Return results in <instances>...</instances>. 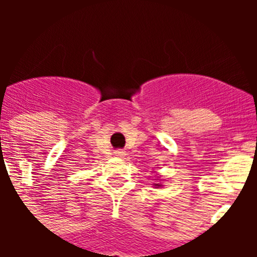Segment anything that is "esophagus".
Wrapping results in <instances>:
<instances>
[{
    "instance_id": "1",
    "label": "esophagus",
    "mask_w": 257,
    "mask_h": 257,
    "mask_svg": "<svg viewBox=\"0 0 257 257\" xmlns=\"http://www.w3.org/2000/svg\"><path fill=\"white\" fill-rule=\"evenodd\" d=\"M114 157H117V158H123V157H126V153L123 151H115Z\"/></svg>"
}]
</instances>
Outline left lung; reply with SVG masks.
<instances>
[{
  "label": "left lung",
  "instance_id": "obj_1",
  "mask_svg": "<svg viewBox=\"0 0 257 257\" xmlns=\"http://www.w3.org/2000/svg\"><path fill=\"white\" fill-rule=\"evenodd\" d=\"M157 178H162V175H158ZM156 180H157V179H156ZM162 181H165V180H163V179H160V180L157 181V183H153V188H156V189H160V188H162L163 187Z\"/></svg>",
  "mask_w": 257,
  "mask_h": 257
}]
</instances>
